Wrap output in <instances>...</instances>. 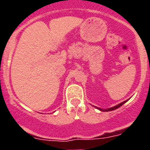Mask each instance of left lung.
Instances as JSON below:
<instances>
[{"label": "left lung", "instance_id": "left-lung-1", "mask_svg": "<svg viewBox=\"0 0 150 150\" xmlns=\"http://www.w3.org/2000/svg\"><path fill=\"white\" fill-rule=\"evenodd\" d=\"M128 100H125V101L122 102V103H120V104H117V105H116V106H114V107H110V108H108V109H101V108H99V107H96L97 109L100 110V111H104V112H107V111H112V110H114L118 109L119 107H121V106H122L123 104H124L125 103V102L128 101Z\"/></svg>", "mask_w": 150, "mask_h": 150}]
</instances>
